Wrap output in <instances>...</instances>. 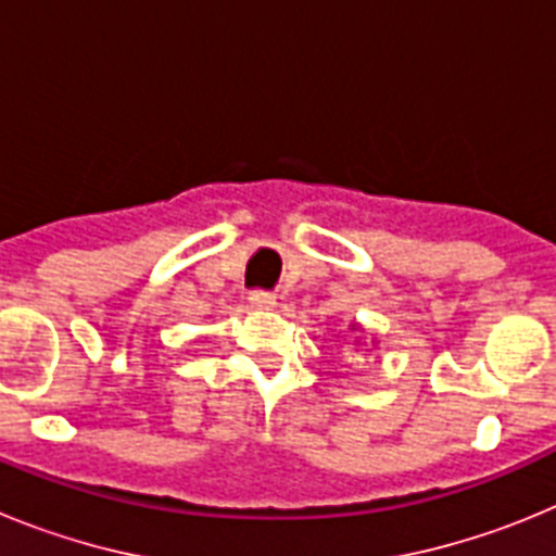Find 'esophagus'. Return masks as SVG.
Here are the masks:
<instances>
[{
  "mask_svg": "<svg viewBox=\"0 0 556 556\" xmlns=\"http://www.w3.org/2000/svg\"><path fill=\"white\" fill-rule=\"evenodd\" d=\"M248 301L253 308H275V294L264 292V289H255V292H250Z\"/></svg>",
  "mask_w": 556,
  "mask_h": 556,
  "instance_id": "obj_1",
  "label": "esophagus"
}]
</instances>
